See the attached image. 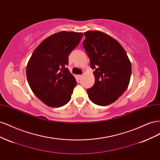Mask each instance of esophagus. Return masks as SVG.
I'll return each mask as SVG.
<instances>
[{
    "instance_id": "1",
    "label": "esophagus",
    "mask_w": 160,
    "mask_h": 160,
    "mask_svg": "<svg viewBox=\"0 0 160 160\" xmlns=\"http://www.w3.org/2000/svg\"><path fill=\"white\" fill-rule=\"evenodd\" d=\"M82 77H83V75H77V77H78V79H79L81 78Z\"/></svg>"
}]
</instances>
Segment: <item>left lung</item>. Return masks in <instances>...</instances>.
<instances>
[{
  "instance_id": "8db88e82",
  "label": "left lung",
  "mask_w": 160,
  "mask_h": 160,
  "mask_svg": "<svg viewBox=\"0 0 160 160\" xmlns=\"http://www.w3.org/2000/svg\"><path fill=\"white\" fill-rule=\"evenodd\" d=\"M84 49L95 69V83L88 89L89 99L105 106L115 102L128 88L132 65L119 42L108 34L90 31L84 33Z\"/></svg>"
}]
</instances>
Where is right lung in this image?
<instances>
[{
  "label": "right lung",
  "instance_id": "1",
  "mask_svg": "<svg viewBox=\"0 0 160 160\" xmlns=\"http://www.w3.org/2000/svg\"><path fill=\"white\" fill-rule=\"evenodd\" d=\"M82 32L61 31L46 38L27 65L28 85L37 98L51 108L69 102L77 81L67 68L69 55L79 45Z\"/></svg>",
  "mask_w": 160,
  "mask_h": 160
}]
</instances>
